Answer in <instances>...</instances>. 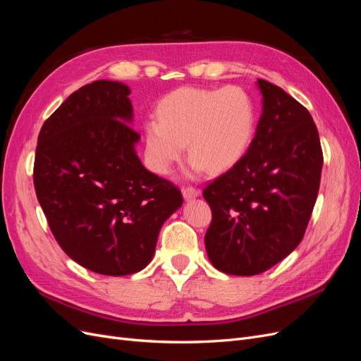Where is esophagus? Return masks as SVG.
<instances>
[{
	"mask_svg": "<svg viewBox=\"0 0 361 361\" xmlns=\"http://www.w3.org/2000/svg\"><path fill=\"white\" fill-rule=\"evenodd\" d=\"M182 194H183V197L187 199V200H190V199H192V197H197V195H200V190L199 188H194V187H183L182 188Z\"/></svg>",
	"mask_w": 361,
	"mask_h": 361,
	"instance_id": "34e87169",
	"label": "esophagus"
}]
</instances>
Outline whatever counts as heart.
<instances>
[{
    "label": "heart",
    "mask_w": 361,
    "mask_h": 361,
    "mask_svg": "<svg viewBox=\"0 0 361 361\" xmlns=\"http://www.w3.org/2000/svg\"><path fill=\"white\" fill-rule=\"evenodd\" d=\"M157 116L145 133L149 164L159 174L180 161L187 141L192 171H226L245 157L256 134L253 99L235 85L180 87L162 97Z\"/></svg>",
    "instance_id": "b5f03b06"
}]
</instances>
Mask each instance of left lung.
<instances>
[{"instance_id":"8db88e82","label":"left lung","mask_w":361,"mask_h":361,"mask_svg":"<svg viewBox=\"0 0 361 361\" xmlns=\"http://www.w3.org/2000/svg\"><path fill=\"white\" fill-rule=\"evenodd\" d=\"M264 113L245 157L206 185L212 221L204 245L226 274L256 276L298 247L318 197L322 147L305 106L257 80Z\"/></svg>"}]
</instances>
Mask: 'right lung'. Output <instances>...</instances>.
<instances>
[{
  "mask_svg": "<svg viewBox=\"0 0 361 361\" xmlns=\"http://www.w3.org/2000/svg\"><path fill=\"white\" fill-rule=\"evenodd\" d=\"M129 89L99 80L73 92L43 123L32 180L51 232L71 259L104 276H129L154 257L164 221L183 197L147 171Z\"/></svg>",
  "mask_w": 361,
  "mask_h": 361,
  "instance_id": "1",
  "label": "right lung"
}]
</instances>
